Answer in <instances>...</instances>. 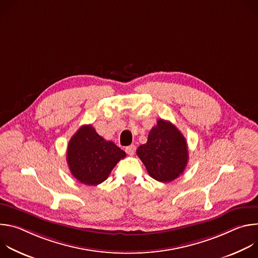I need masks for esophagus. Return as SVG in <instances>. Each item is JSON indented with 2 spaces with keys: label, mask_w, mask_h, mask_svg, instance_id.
I'll return each instance as SVG.
<instances>
[{
  "label": "esophagus",
  "mask_w": 258,
  "mask_h": 258,
  "mask_svg": "<svg viewBox=\"0 0 258 258\" xmlns=\"http://www.w3.org/2000/svg\"><path fill=\"white\" fill-rule=\"evenodd\" d=\"M135 151H136V146H135V145H131V146L125 147V152H126L128 155H131V156L134 155Z\"/></svg>",
  "instance_id": "34e87169"
}]
</instances>
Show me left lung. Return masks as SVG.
<instances>
[{
  "label": "left lung",
  "instance_id": "1",
  "mask_svg": "<svg viewBox=\"0 0 258 258\" xmlns=\"http://www.w3.org/2000/svg\"><path fill=\"white\" fill-rule=\"evenodd\" d=\"M137 155L149 175L161 182H169L185 170L188 146L185 137L169 121L158 119L148 135V141L137 149Z\"/></svg>",
  "mask_w": 258,
  "mask_h": 258
}]
</instances>
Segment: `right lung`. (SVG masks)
<instances>
[{"label": "right lung", "instance_id": "obj_1", "mask_svg": "<svg viewBox=\"0 0 258 258\" xmlns=\"http://www.w3.org/2000/svg\"><path fill=\"white\" fill-rule=\"evenodd\" d=\"M125 152L111 141L99 136L91 125H83L67 147V164L71 174L88 186L103 182Z\"/></svg>", "mask_w": 258, "mask_h": 258}]
</instances>
